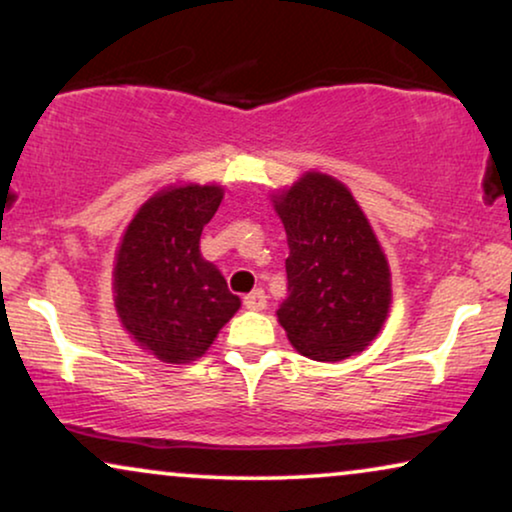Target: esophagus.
<instances>
[{"instance_id":"esophagus-1","label":"esophagus","mask_w":512,"mask_h":512,"mask_svg":"<svg viewBox=\"0 0 512 512\" xmlns=\"http://www.w3.org/2000/svg\"><path fill=\"white\" fill-rule=\"evenodd\" d=\"M242 303H244V307H247V310H263L265 303H268V296H265L263 289H256V291L247 293Z\"/></svg>"}]
</instances>
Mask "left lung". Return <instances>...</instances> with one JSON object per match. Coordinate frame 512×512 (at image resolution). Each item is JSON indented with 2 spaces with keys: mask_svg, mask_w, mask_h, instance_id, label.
Instances as JSON below:
<instances>
[{
  "mask_svg": "<svg viewBox=\"0 0 512 512\" xmlns=\"http://www.w3.org/2000/svg\"><path fill=\"white\" fill-rule=\"evenodd\" d=\"M289 237V298L277 310L291 345L342 361L380 333L391 303L389 265L352 193L310 172L277 202Z\"/></svg>",
  "mask_w": 512,
  "mask_h": 512,
  "instance_id": "left-lung-1",
  "label": "left lung"
}]
</instances>
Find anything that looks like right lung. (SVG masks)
<instances>
[{
  "instance_id": "1",
  "label": "right lung",
  "mask_w": 512,
  "mask_h": 512,
  "mask_svg": "<svg viewBox=\"0 0 512 512\" xmlns=\"http://www.w3.org/2000/svg\"><path fill=\"white\" fill-rule=\"evenodd\" d=\"M221 198L219 186L167 188L139 209L118 249V317L139 345L167 363L205 354L240 310V298L200 254L202 228Z\"/></svg>"
}]
</instances>
